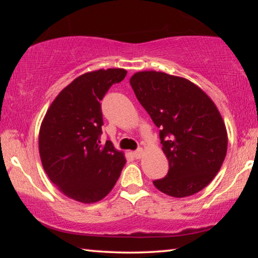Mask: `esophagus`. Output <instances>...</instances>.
Returning a JSON list of instances; mask_svg holds the SVG:
<instances>
[{
    "instance_id": "esophagus-1",
    "label": "esophagus",
    "mask_w": 258,
    "mask_h": 258,
    "mask_svg": "<svg viewBox=\"0 0 258 258\" xmlns=\"http://www.w3.org/2000/svg\"><path fill=\"white\" fill-rule=\"evenodd\" d=\"M133 156H134L137 159L141 158V157L143 156V149H142V148H139L138 150H135V151L133 152Z\"/></svg>"
}]
</instances>
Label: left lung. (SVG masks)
I'll return each instance as SVG.
<instances>
[{
	"label": "left lung",
	"mask_w": 258,
	"mask_h": 258,
	"mask_svg": "<svg viewBox=\"0 0 258 258\" xmlns=\"http://www.w3.org/2000/svg\"><path fill=\"white\" fill-rule=\"evenodd\" d=\"M130 83L160 128L168 159L167 175L154 185L175 198L203 190L220 171L228 150L225 124L215 103L194 83L161 72L137 73Z\"/></svg>",
	"instance_id": "obj_1"
}]
</instances>
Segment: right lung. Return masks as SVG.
<instances>
[{
	"label": "right lung",
	"instance_id": "add662e5",
	"mask_svg": "<svg viewBox=\"0 0 258 258\" xmlns=\"http://www.w3.org/2000/svg\"><path fill=\"white\" fill-rule=\"evenodd\" d=\"M125 69H100L74 80L54 99L42 121L38 149L43 168L55 186L77 202L106 197L126 163L111 141L101 142V103Z\"/></svg>",
	"mask_w": 258,
	"mask_h": 258
}]
</instances>
